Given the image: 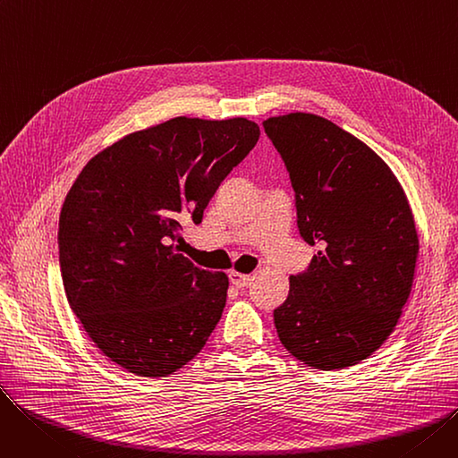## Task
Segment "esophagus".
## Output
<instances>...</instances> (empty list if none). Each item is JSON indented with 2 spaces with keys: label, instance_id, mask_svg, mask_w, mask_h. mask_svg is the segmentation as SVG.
I'll return each instance as SVG.
<instances>
[{
  "label": "esophagus",
  "instance_id": "1",
  "mask_svg": "<svg viewBox=\"0 0 458 458\" xmlns=\"http://www.w3.org/2000/svg\"><path fill=\"white\" fill-rule=\"evenodd\" d=\"M252 276L250 275H243L239 271H230V282L235 285V287H247L250 284Z\"/></svg>",
  "mask_w": 458,
  "mask_h": 458
}]
</instances>
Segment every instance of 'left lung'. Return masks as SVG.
<instances>
[{"instance_id":"8db88e82","label":"left lung","mask_w":458,"mask_h":458,"mask_svg":"<svg viewBox=\"0 0 458 458\" xmlns=\"http://www.w3.org/2000/svg\"><path fill=\"white\" fill-rule=\"evenodd\" d=\"M295 191L297 226L319 250L275 310L282 345L301 362L344 369L394 332L420 250L414 215L390 166L366 142L311 113L263 120Z\"/></svg>"}]
</instances>
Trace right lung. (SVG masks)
Segmentation results:
<instances>
[{
  "label": "right lung",
  "instance_id": "right-lung-1",
  "mask_svg": "<svg viewBox=\"0 0 458 458\" xmlns=\"http://www.w3.org/2000/svg\"><path fill=\"white\" fill-rule=\"evenodd\" d=\"M243 116H176L96 154L59 216L64 293L89 338L139 377H168L195 358L219 323L228 276L197 267L180 221L202 223L221 182L256 147Z\"/></svg>",
  "mask_w": 458,
  "mask_h": 458
}]
</instances>
